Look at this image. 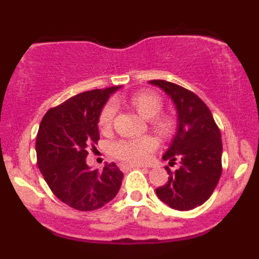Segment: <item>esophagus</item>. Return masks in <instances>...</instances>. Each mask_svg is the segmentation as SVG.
Listing matches in <instances>:
<instances>
[{
    "mask_svg": "<svg viewBox=\"0 0 259 259\" xmlns=\"http://www.w3.org/2000/svg\"><path fill=\"white\" fill-rule=\"evenodd\" d=\"M119 168H120L123 171H127V170H130V169L141 168V167H138V165H132V164H120Z\"/></svg>",
    "mask_w": 259,
    "mask_h": 259,
    "instance_id": "obj_1",
    "label": "esophagus"
}]
</instances>
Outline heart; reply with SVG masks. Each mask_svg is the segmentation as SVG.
<instances>
[{
    "mask_svg": "<svg viewBox=\"0 0 259 259\" xmlns=\"http://www.w3.org/2000/svg\"><path fill=\"white\" fill-rule=\"evenodd\" d=\"M129 103L145 119H151V124L160 135H169L173 130V123L168 117L159 115L162 112V99L153 91H141L134 94ZM115 115V105L108 102L103 106L99 117V127L101 132L107 133L112 129ZM158 142L153 136L146 135L140 138L118 140L112 145V152L117 158L132 164H145L151 159L156 151Z\"/></svg>",
    "mask_w": 259,
    "mask_h": 259,
    "instance_id": "b5f03b06",
    "label": "heart"
}]
</instances>
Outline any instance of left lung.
<instances>
[{
	"label": "left lung",
	"instance_id": "8db88e82",
	"mask_svg": "<svg viewBox=\"0 0 259 259\" xmlns=\"http://www.w3.org/2000/svg\"><path fill=\"white\" fill-rule=\"evenodd\" d=\"M173 101L178 127L163 160H179L175 171L167 168L168 183L156 189L158 198L170 208L190 210L201 206L214 191L222 175V136L206 103L194 92L165 81L151 80Z\"/></svg>",
	"mask_w": 259,
	"mask_h": 259
}]
</instances>
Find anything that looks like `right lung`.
I'll return each instance as SVG.
<instances>
[{"instance_id": "right-lung-1", "label": "right lung", "mask_w": 259, "mask_h": 259, "mask_svg": "<svg viewBox=\"0 0 259 259\" xmlns=\"http://www.w3.org/2000/svg\"><path fill=\"white\" fill-rule=\"evenodd\" d=\"M120 88L75 95L50 109L40 123L35 145L38 169L56 197L74 209H99L120 189L124 174L115 163H106L102 171L86 163L88 148L100 139V113Z\"/></svg>"}]
</instances>
